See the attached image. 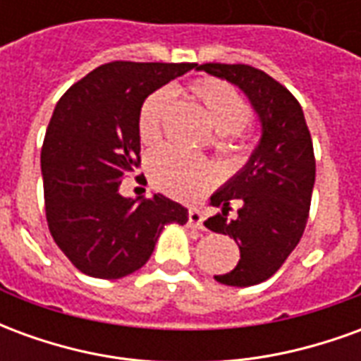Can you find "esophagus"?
<instances>
[{
    "label": "esophagus",
    "instance_id": "esophagus-1",
    "mask_svg": "<svg viewBox=\"0 0 361 361\" xmlns=\"http://www.w3.org/2000/svg\"><path fill=\"white\" fill-rule=\"evenodd\" d=\"M203 220V212L199 211V209H189V226L199 228V230H201V228H204Z\"/></svg>",
    "mask_w": 361,
    "mask_h": 361
}]
</instances>
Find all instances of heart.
Returning <instances> with one entry per match:
<instances>
[{
    "label": "heart",
    "mask_w": 361,
    "mask_h": 361,
    "mask_svg": "<svg viewBox=\"0 0 361 361\" xmlns=\"http://www.w3.org/2000/svg\"><path fill=\"white\" fill-rule=\"evenodd\" d=\"M191 92L203 104L212 126L219 131L243 137V123L250 118V106L232 85L220 79H199L191 85ZM170 102L172 92L166 89L154 90L142 102L137 131L145 147H154L162 139V126ZM149 173L160 191L180 199H195L216 180V173L207 160L189 157L172 147L157 150L149 158Z\"/></svg>",
    "instance_id": "obj_1"
}]
</instances>
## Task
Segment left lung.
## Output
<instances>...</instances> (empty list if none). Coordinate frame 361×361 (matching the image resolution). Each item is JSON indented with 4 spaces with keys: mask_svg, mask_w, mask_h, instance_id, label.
<instances>
[{
    "mask_svg": "<svg viewBox=\"0 0 361 361\" xmlns=\"http://www.w3.org/2000/svg\"><path fill=\"white\" fill-rule=\"evenodd\" d=\"M197 69L240 87L261 119L257 149L211 197L220 211L204 220L209 230L240 245L238 265L214 279L228 286H253L271 279L302 240L315 183L313 142L300 102L271 75L243 63H203ZM232 202L240 204L234 217L229 216Z\"/></svg>",
    "mask_w": 361,
    "mask_h": 361,
    "instance_id": "1",
    "label": "left lung"
}]
</instances>
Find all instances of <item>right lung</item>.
<instances>
[{
  "mask_svg": "<svg viewBox=\"0 0 361 361\" xmlns=\"http://www.w3.org/2000/svg\"><path fill=\"white\" fill-rule=\"evenodd\" d=\"M193 67L111 61L56 104L40 154L46 220L54 242L85 274L111 280L139 271L162 228L188 222V209L172 199H126L119 185L141 164L142 102Z\"/></svg>",
  "mask_w": 361,
  "mask_h": 361,
  "instance_id": "1",
  "label": "right lung"
}]
</instances>
